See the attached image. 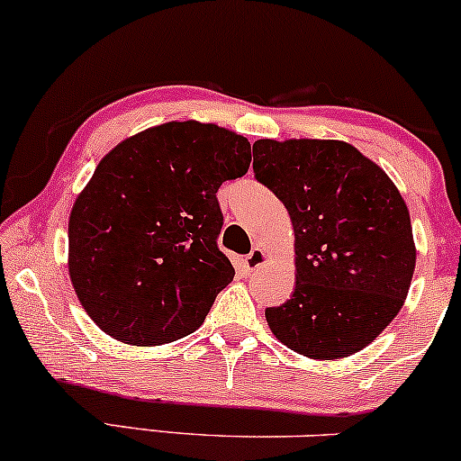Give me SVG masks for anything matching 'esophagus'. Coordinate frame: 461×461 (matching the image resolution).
<instances>
[{"label": "esophagus", "mask_w": 461, "mask_h": 461, "mask_svg": "<svg viewBox=\"0 0 461 461\" xmlns=\"http://www.w3.org/2000/svg\"><path fill=\"white\" fill-rule=\"evenodd\" d=\"M265 260H267V254H265V249L257 246V248H254L252 252H249L248 257H246V269H248V271H252V269H258V267L263 265Z\"/></svg>", "instance_id": "obj_1"}]
</instances>
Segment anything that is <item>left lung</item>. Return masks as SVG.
Segmentation results:
<instances>
[{"mask_svg":"<svg viewBox=\"0 0 461 461\" xmlns=\"http://www.w3.org/2000/svg\"><path fill=\"white\" fill-rule=\"evenodd\" d=\"M254 177L280 198L294 230V293L267 308L282 344L338 359L366 348L411 288V215L393 181L342 140L254 143Z\"/></svg>","mask_w":461,"mask_h":461,"instance_id":"left-lung-1","label":"left lung"}]
</instances>
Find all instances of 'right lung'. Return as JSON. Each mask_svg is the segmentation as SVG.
I'll use <instances>...</instances> for the list:
<instances>
[{
    "label": "right lung",
    "mask_w": 461,
    "mask_h": 461,
    "mask_svg": "<svg viewBox=\"0 0 461 461\" xmlns=\"http://www.w3.org/2000/svg\"><path fill=\"white\" fill-rule=\"evenodd\" d=\"M249 160L248 139L198 122L149 128L102 158L68 224L72 286L102 331L160 346L203 325L235 276L215 192Z\"/></svg>",
    "instance_id": "right-lung-1"
}]
</instances>
